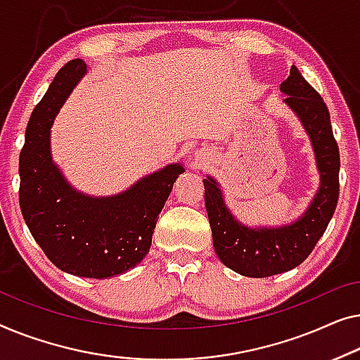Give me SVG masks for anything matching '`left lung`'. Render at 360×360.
Returning a JSON list of instances; mask_svg holds the SVG:
<instances>
[{"label":"left lung","mask_w":360,"mask_h":360,"mask_svg":"<svg viewBox=\"0 0 360 360\" xmlns=\"http://www.w3.org/2000/svg\"><path fill=\"white\" fill-rule=\"evenodd\" d=\"M283 99L310 136L320 173V189L300 219L283 226H251L236 220L225 205L219 182L207 176L205 209L217 256L226 267L246 277L282 274L302 264L323 236L336 210L339 197V148L330 112L321 96L302 77L297 67L281 84Z\"/></svg>","instance_id":"1"}]
</instances>
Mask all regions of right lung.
<instances>
[{
	"label": "right lung",
	"mask_w": 360,
	"mask_h": 360,
	"mask_svg": "<svg viewBox=\"0 0 360 360\" xmlns=\"http://www.w3.org/2000/svg\"><path fill=\"white\" fill-rule=\"evenodd\" d=\"M84 73L83 60L68 62L30 115L19 156V205L30 235L58 269L108 279L135 267L150 251L160 212L184 168L168 165L109 197L70 186L52 160L50 129Z\"/></svg>",
	"instance_id": "1"
}]
</instances>
